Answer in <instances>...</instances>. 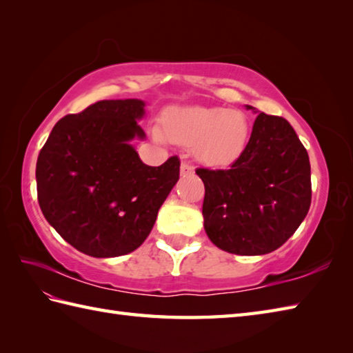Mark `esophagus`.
<instances>
[{
  "mask_svg": "<svg viewBox=\"0 0 353 353\" xmlns=\"http://www.w3.org/2000/svg\"><path fill=\"white\" fill-rule=\"evenodd\" d=\"M192 172H194V167H192V165L186 163V162H182V165H181V174L185 177V176L192 174Z\"/></svg>",
  "mask_w": 353,
  "mask_h": 353,
  "instance_id": "1",
  "label": "esophagus"
}]
</instances>
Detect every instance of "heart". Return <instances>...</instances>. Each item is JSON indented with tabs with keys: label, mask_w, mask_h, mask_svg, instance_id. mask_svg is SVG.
<instances>
[{
	"label": "heart",
	"mask_w": 353,
	"mask_h": 353,
	"mask_svg": "<svg viewBox=\"0 0 353 353\" xmlns=\"http://www.w3.org/2000/svg\"><path fill=\"white\" fill-rule=\"evenodd\" d=\"M163 133L152 130L154 139L165 138L186 147L194 145L199 161L212 167L234 162L249 138V121L239 110L190 106L170 109L162 118Z\"/></svg>",
	"instance_id": "1"
}]
</instances>
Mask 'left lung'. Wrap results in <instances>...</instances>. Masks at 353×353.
Returning a JSON list of instances; mask_svg holds the SVG:
<instances>
[{"instance_id":"left-lung-1","label":"left lung","mask_w":353,"mask_h":353,"mask_svg":"<svg viewBox=\"0 0 353 353\" xmlns=\"http://www.w3.org/2000/svg\"><path fill=\"white\" fill-rule=\"evenodd\" d=\"M247 110H259L245 104ZM203 226L219 249L254 256L294 234L311 205L310 157L287 119L261 114L229 170L199 168Z\"/></svg>"}]
</instances>
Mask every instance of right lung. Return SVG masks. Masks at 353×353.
<instances>
[{"mask_svg": "<svg viewBox=\"0 0 353 353\" xmlns=\"http://www.w3.org/2000/svg\"><path fill=\"white\" fill-rule=\"evenodd\" d=\"M145 101L103 100L52 127L36 163L41 211L66 243L94 258L127 254L145 241L179 181L176 156L148 167L132 141Z\"/></svg>", "mask_w": 353, "mask_h": 353, "instance_id": "add662e5", "label": "right lung"}]
</instances>
